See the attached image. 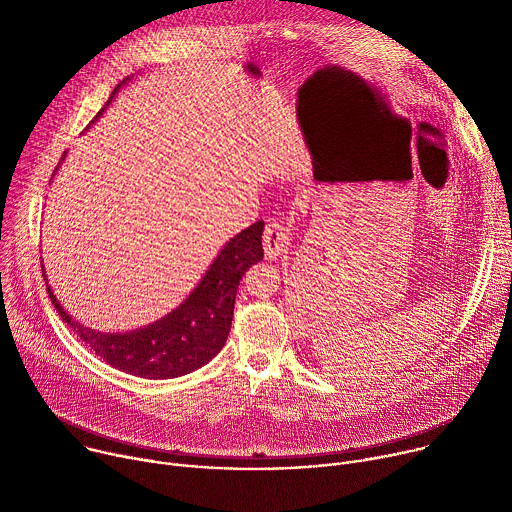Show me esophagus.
<instances>
[{
	"label": "esophagus",
	"instance_id": "34e87169",
	"mask_svg": "<svg viewBox=\"0 0 512 512\" xmlns=\"http://www.w3.org/2000/svg\"><path fill=\"white\" fill-rule=\"evenodd\" d=\"M287 245H289V235H287V229L281 227L279 223H269L263 231V249H265V255L269 259H275L277 255L285 253L287 251Z\"/></svg>",
	"mask_w": 512,
	"mask_h": 512
}]
</instances>
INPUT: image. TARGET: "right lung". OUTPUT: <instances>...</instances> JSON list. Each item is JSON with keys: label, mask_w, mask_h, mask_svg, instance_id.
I'll return each instance as SVG.
<instances>
[{"label": "right lung", "mask_w": 512, "mask_h": 512, "mask_svg": "<svg viewBox=\"0 0 512 512\" xmlns=\"http://www.w3.org/2000/svg\"><path fill=\"white\" fill-rule=\"evenodd\" d=\"M127 81L129 77L115 87L107 105ZM261 235L263 221L241 231L221 249L184 304L166 318L125 334H105L87 328L64 312L50 285L46 289L62 322L75 330L113 369L141 379H176L200 369L225 346L231 332L239 281L253 263L263 259Z\"/></svg>", "instance_id": "1"}]
</instances>
